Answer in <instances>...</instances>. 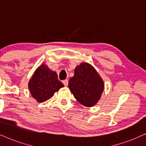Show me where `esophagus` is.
<instances>
[{
  "label": "esophagus",
  "mask_w": 146,
  "mask_h": 146,
  "mask_svg": "<svg viewBox=\"0 0 146 146\" xmlns=\"http://www.w3.org/2000/svg\"><path fill=\"white\" fill-rule=\"evenodd\" d=\"M62 83H63L64 86H67L68 83H69V81H68V79H64V80L62 81Z\"/></svg>",
  "instance_id": "1"
}]
</instances>
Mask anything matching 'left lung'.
I'll use <instances>...</instances> for the list:
<instances>
[{"mask_svg": "<svg viewBox=\"0 0 146 146\" xmlns=\"http://www.w3.org/2000/svg\"><path fill=\"white\" fill-rule=\"evenodd\" d=\"M69 88L80 104L91 107L100 98L104 82L94 68L84 62L75 68L74 76L69 79Z\"/></svg>", "mask_w": 146, "mask_h": 146, "instance_id": "obj_1", "label": "left lung"}]
</instances>
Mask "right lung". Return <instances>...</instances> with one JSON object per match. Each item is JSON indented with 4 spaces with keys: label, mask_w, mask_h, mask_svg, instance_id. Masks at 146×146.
Wrapping results in <instances>:
<instances>
[{
    "label": "right lung",
    "mask_w": 146,
    "mask_h": 146,
    "mask_svg": "<svg viewBox=\"0 0 146 146\" xmlns=\"http://www.w3.org/2000/svg\"><path fill=\"white\" fill-rule=\"evenodd\" d=\"M28 86L32 97L38 102H44L51 98L54 92L64 87L58 79L56 72L52 71L44 64L34 72Z\"/></svg>",
    "instance_id": "1"
}]
</instances>
